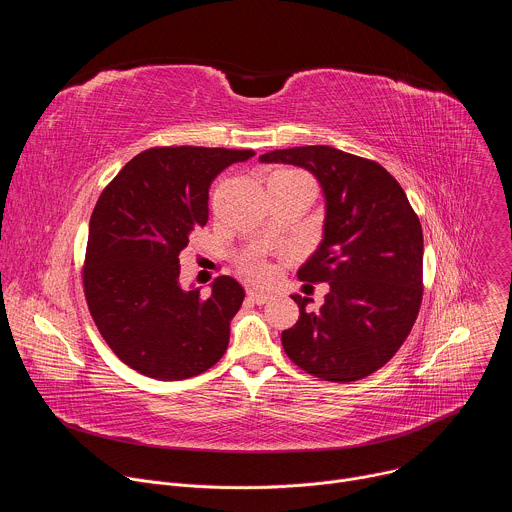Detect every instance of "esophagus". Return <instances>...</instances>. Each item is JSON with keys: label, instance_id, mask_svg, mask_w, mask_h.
<instances>
[{"label": "esophagus", "instance_id": "esophagus-1", "mask_svg": "<svg viewBox=\"0 0 512 512\" xmlns=\"http://www.w3.org/2000/svg\"><path fill=\"white\" fill-rule=\"evenodd\" d=\"M247 298H249L253 304H265V302L269 300V294H265V291H261V289L249 287V289H247Z\"/></svg>", "mask_w": 512, "mask_h": 512}]
</instances>
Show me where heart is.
Wrapping results in <instances>:
<instances>
[{"label": "heart", "instance_id": "heart-1", "mask_svg": "<svg viewBox=\"0 0 512 512\" xmlns=\"http://www.w3.org/2000/svg\"><path fill=\"white\" fill-rule=\"evenodd\" d=\"M279 174H300V172H279ZM245 273L253 279H265L269 275V269L261 261H249L245 263Z\"/></svg>", "mask_w": 512, "mask_h": 512}]
</instances>
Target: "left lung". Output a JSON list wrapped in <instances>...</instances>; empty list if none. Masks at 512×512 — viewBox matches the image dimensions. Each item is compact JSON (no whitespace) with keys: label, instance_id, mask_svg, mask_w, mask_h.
Returning a JSON list of instances; mask_svg holds the SVG:
<instances>
[{"label":"left lung","instance_id":"1","mask_svg":"<svg viewBox=\"0 0 512 512\" xmlns=\"http://www.w3.org/2000/svg\"><path fill=\"white\" fill-rule=\"evenodd\" d=\"M265 164L312 172L326 198L324 239L300 267L326 281L318 312L291 296L298 322L281 332L285 354L322 381L350 383L387 364L409 336L423 298V233L399 182L377 162L330 145L275 150Z\"/></svg>","mask_w":512,"mask_h":512}]
</instances>
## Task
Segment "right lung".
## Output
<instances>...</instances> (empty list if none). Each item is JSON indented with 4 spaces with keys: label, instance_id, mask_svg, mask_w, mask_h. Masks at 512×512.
I'll return each mask as SVG.
<instances>
[{
    "label": "right lung",
    "instance_id": "obj_1",
    "mask_svg": "<svg viewBox=\"0 0 512 512\" xmlns=\"http://www.w3.org/2000/svg\"><path fill=\"white\" fill-rule=\"evenodd\" d=\"M253 150L170 145L137 154L91 214L83 285L109 348L158 381L196 377L221 360L245 291L229 275L208 298L180 287V253L208 221V188Z\"/></svg>",
    "mask_w": 512,
    "mask_h": 512
}]
</instances>
